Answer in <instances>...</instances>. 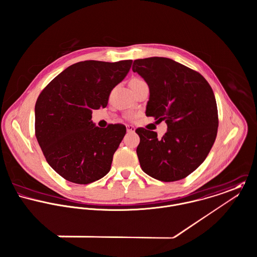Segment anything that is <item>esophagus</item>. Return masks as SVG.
<instances>
[{
  "label": "esophagus",
  "instance_id": "1",
  "mask_svg": "<svg viewBox=\"0 0 257 257\" xmlns=\"http://www.w3.org/2000/svg\"><path fill=\"white\" fill-rule=\"evenodd\" d=\"M126 128H127L128 133H134L135 132V127L133 125H127Z\"/></svg>",
  "mask_w": 257,
  "mask_h": 257
}]
</instances>
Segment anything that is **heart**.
Listing matches in <instances>:
<instances>
[{"label":"heart","instance_id":"1","mask_svg":"<svg viewBox=\"0 0 257 257\" xmlns=\"http://www.w3.org/2000/svg\"><path fill=\"white\" fill-rule=\"evenodd\" d=\"M141 83H145V81H144L142 78H139V77L133 78V79L131 80V82H130L131 87H132V86H135V85H138V84H141ZM132 117H133V115H131V114L128 115V118H132Z\"/></svg>","mask_w":257,"mask_h":257}]
</instances>
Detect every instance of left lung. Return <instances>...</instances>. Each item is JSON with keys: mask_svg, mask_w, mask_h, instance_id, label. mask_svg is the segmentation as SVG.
Wrapping results in <instances>:
<instances>
[{"mask_svg": "<svg viewBox=\"0 0 257 257\" xmlns=\"http://www.w3.org/2000/svg\"><path fill=\"white\" fill-rule=\"evenodd\" d=\"M132 70L150 89L146 115L168 126L161 139L154 131L136 129L140 166L156 180H182L205 161L214 143L218 116L213 91L202 74L171 58L136 59Z\"/></svg>", "mask_w": 257, "mask_h": 257, "instance_id": "1", "label": "left lung"}]
</instances>
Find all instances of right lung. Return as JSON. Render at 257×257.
<instances>
[{"mask_svg": "<svg viewBox=\"0 0 257 257\" xmlns=\"http://www.w3.org/2000/svg\"><path fill=\"white\" fill-rule=\"evenodd\" d=\"M132 60H85L60 72L45 87L35 107L36 137L47 162L63 179L87 185L103 178L126 134L122 124L99 128L92 110L106 107L111 90Z\"/></svg>", "mask_w": 257, "mask_h": 257, "instance_id": "right-lung-1", "label": "right lung"}]
</instances>
